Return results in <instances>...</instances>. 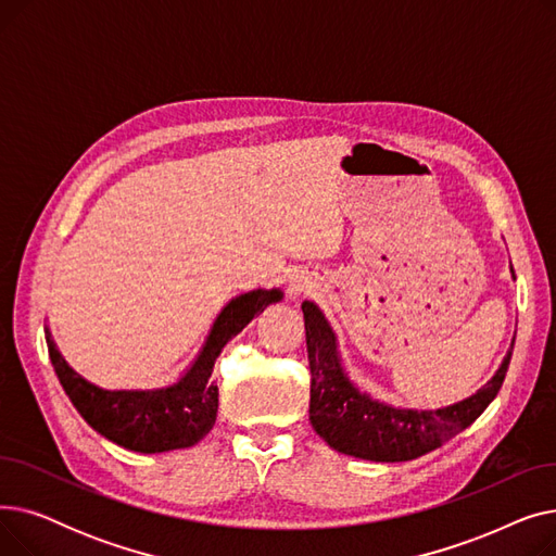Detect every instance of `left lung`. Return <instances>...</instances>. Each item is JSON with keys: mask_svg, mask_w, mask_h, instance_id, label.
Listing matches in <instances>:
<instances>
[{"mask_svg": "<svg viewBox=\"0 0 556 556\" xmlns=\"http://www.w3.org/2000/svg\"><path fill=\"white\" fill-rule=\"evenodd\" d=\"M511 279H516L511 268ZM306 349L311 365L308 421L338 453L369 462H410L444 446L469 428L501 392L511 349L498 371L476 394L437 410L390 405L363 392L344 369L338 336L315 302L304 300Z\"/></svg>", "mask_w": 556, "mask_h": 556, "instance_id": "left-lung-1", "label": "left lung"}]
</instances>
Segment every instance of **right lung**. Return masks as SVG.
Masks as SVG:
<instances>
[{
  "instance_id": "right-lung-1",
  "label": "right lung",
  "mask_w": 556,
  "mask_h": 556,
  "mask_svg": "<svg viewBox=\"0 0 556 556\" xmlns=\"http://www.w3.org/2000/svg\"><path fill=\"white\" fill-rule=\"evenodd\" d=\"M281 300V288H254L231 298L216 315L191 365L173 383L153 390L99 388L70 367L47 325L45 338L65 394L105 440L135 453L180 451L195 446L216 424L218 386L212 381V371L223 346L239 336L254 315Z\"/></svg>"
}]
</instances>
